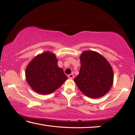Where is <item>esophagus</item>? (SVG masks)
Instances as JSON below:
<instances>
[{
	"mask_svg": "<svg viewBox=\"0 0 135 135\" xmlns=\"http://www.w3.org/2000/svg\"><path fill=\"white\" fill-rule=\"evenodd\" d=\"M68 77H69V78H70V79H73V78H74V75L73 74H70L68 75Z\"/></svg>",
	"mask_w": 135,
	"mask_h": 135,
	"instance_id": "34e87169",
	"label": "esophagus"
}]
</instances>
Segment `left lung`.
Returning <instances> with one entry per match:
<instances>
[{
    "mask_svg": "<svg viewBox=\"0 0 135 135\" xmlns=\"http://www.w3.org/2000/svg\"><path fill=\"white\" fill-rule=\"evenodd\" d=\"M80 61L79 74L74 81L81 92L92 98L106 94L113 82L112 68L107 60L97 52L86 51L81 55Z\"/></svg>",
    "mask_w": 135,
    "mask_h": 135,
    "instance_id": "left-lung-1",
    "label": "left lung"
}]
</instances>
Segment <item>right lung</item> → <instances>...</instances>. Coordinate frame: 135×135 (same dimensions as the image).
Listing matches in <instances>:
<instances>
[{"label":"right lung","instance_id":"add662e5","mask_svg":"<svg viewBox=\"0 0 135 135\" xmlns=\"http://www.w3.org/2000/svg\"><path fill=\"white\" fill-rule=\"evenodd\" d=\"M56 56L49 51L37 55L26 69V79L35 92L47 95L59 89L68 79L57 65Z\"/></svg>","mask_w":135,"mask_h":135}]
</instances>
